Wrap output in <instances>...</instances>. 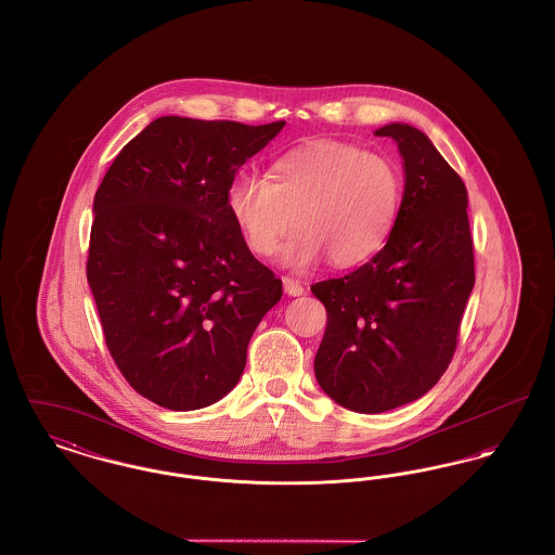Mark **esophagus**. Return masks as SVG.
I'll use <instances>...</instances> for the list:
<instances>
[{
  "mask_svg": "<svg viewBox=\"0 0 555 555\" xmlns=\"http://www.w3.org/2000/svg\"><path fill=\"white\" fill-rule=\"evenodd\" d=\"M283 287H285V294L287 295H304V285L299 283V281H295V279H289V276H285L283 279Z\"/></svg>",
  "mask_w": 555,
  "mask_h": 555,
  "instance_id": "34e87169",
  "label": "esophagus"
}]
</instances>
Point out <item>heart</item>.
Masks as SVG:
<instances>
[{"instance_id": "1", "label": "heart", "mask_w": 555, "mask_h": 555, "mask_svg": "<svg viewBox=\"0 0 555 555\" xmlns=\"http://www.w3.org/2000/svg\"><path fill=\"white\" fill-rule=\"evenodd\" d=\"M402 178L391 159L348 142H317L270 169V180L241 173L227 207L247 247L272 258L292 230L283 261L306 270L328 258L350 268L377 254L398 216Z\"/></svg>"}]
</instances>
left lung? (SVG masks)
<instances>
[{
	"label": "left lung",
	"mask_w": 555,
	"mask_h": 555,
	"mask_svg": "<svg viewBox=\"0 0 555 555\" xmlns=\"http://www.w3.org/2000/svg\"><path fill=\"white\" fill-rule=\"evenodd\" d=\"M404 159V195L386 247L359 270L312 285L326 308L314 359L321 388L357 413L422 398L456 350L476 283L467 191L424 131L390 124Z\"/></svg>",
	"instance_id": "left-lung-1"
}]
</instances>
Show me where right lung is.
<instances>
[{"instance_id": "add662e5", "label": "right lung", "mask_w": 555, "mask_h": 555, "mask_svg": "<svg viewBox=\"0 0 555 555\" xmlns=\"http://www.w3.org/2000/svg\"><path fill=\"white\" fill-rule=\"evenodd\" d=\"M283 126L159 117L102 178L88 283L117 369L164 409L195 411L227 396L283 295L227 207L238 167Z\"/></svg>"}]
</instances>
